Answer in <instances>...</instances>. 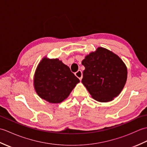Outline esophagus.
Here are the masks:
<instances>
[{"label": "esophagus", "mask_w": 147, "mask_h": 147, "mask_svg": "<svg viewBox=\"0 0 147 147\" xmlns=\"http://www.w3.org/2000/svg\"><path fill=\"white\" fill-rule=\"evenodd\" d=\"M75 76L78 78L80 79V80L81 81L82 80V78H83V74H82V71L81 70H78V71L76 73H75Z\"/></svg>", "instance_id": "obj_1"}]
</instances>
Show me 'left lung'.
Here are the masks:
<instances>
[{
  "label": "left lung",
  "instance_id": "left-lung-1",
  "mask_svg": "<svg viewBox=\"0 0 147 147\" xmlns=\"http://www.w3.org/2000/svg\"><path fill=\"white\" fill-rule=\"evenodd\" d=\"M82 82L95 100L111 101L119 95L127 80V68L120 57L109 50L98 47L86 55Z\"/></svg>",
  "mask_w": 147,
  "mask_h": 147
}]
</instances>
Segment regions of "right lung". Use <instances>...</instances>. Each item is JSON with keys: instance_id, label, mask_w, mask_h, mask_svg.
I'll return each instance as SVG.
<instances>
[{"instance_id": "right-lung-1", "label": "right lung", "mask_w": 147, "mask_h": 147, "mask_svg": "<svg viewBox=\"0 0 147 147\" xmlns=\"http://www.w3.org/2000/svg\"><path fill=\"white\" fill-rule=\"evenodd\" d=\"M80 80L58 59L44 57L34 76V86L40 98L50 103H61L69 95Z\"/></svg>"}]
</instances>
